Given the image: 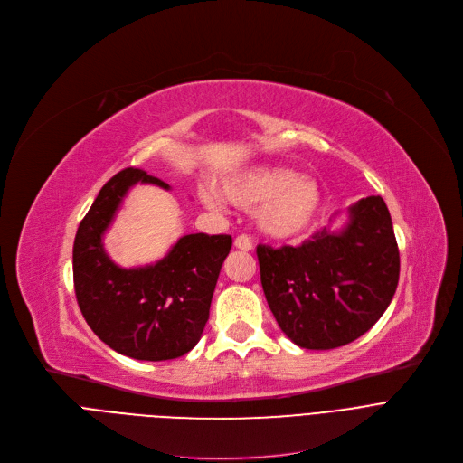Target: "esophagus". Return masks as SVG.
<instances>
[{
    "label": "esophagus",
    "mask_w": 463,
    "mask_h": 463,
    "mask_svg": "<svg viewBox=\"0 0 463 463\" xmlns=\"http://www.w3.org/2000/svg\"><path fill=\"white\" fill-rule=\"evenodd\" d=\"M234 248L241 250V251H251L253 244H251V240L246 234H240V236L234 238Z\"/></svg>",
    "instance_id": "obj_1"
}]
</instances>
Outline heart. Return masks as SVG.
<instances>
[{
    "mask_svg": "<svg viewBox=\"0 0 463 463\" xmlns=\"http://www.w3.org/2000/svg\"><path fill=\"white\" fill-rule=\"evenodd\" d=\"M227 203L241 210H255L262 234L274 240H297L306 234L321 208L319 184L309 176H295L293 170L274 165H253L238 170L222 182ZM203 203L217 210L219 199L201 191Z\"/></svg>",
    "mask_w": 463,
    "mask_h": 463,
    "instance_id": "heart-1",
    "label": "heart"
}]
</instances>
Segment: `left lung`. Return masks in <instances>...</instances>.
I'll return each instance as SVG.
<instances>
[{"label": "left lung", "instance_id": "8db88e82", "mask_svg": "<svg viewBox=\"0 0 463 463\" xmlns=\"http://www.w3.org/2000/svg\"><path fill=\"white\" fill-rule=\"evenodd\" d=\"M257 257L266 302L302 349L328 351L366 334L400 279L391 212L375 194L347 208L342 229L328 225L298 248L259 246Z\"/></svg>", "mask_w": 463, "mask_h": 463}]
</instances>
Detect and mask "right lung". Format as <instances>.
<instances>
[{"mask_svg":"<svg viewBox=\"0 0 463 463\" xmlns=\"http://www.w3.org/2000/svg\"><path fill=\"white\" fill-rule=\"evenodd\" d=\"M137 184L170 189L133 166L103 185L72 246L75 293L86 323L110 349L135 360H173L199 344L232 238L185 234L163 259L121 269L109 257L103 238Z\"/></svg>","mask_w":463,"mask_h":463,"instance_id":"add662e5","label":"right lung"}]
</instances>
